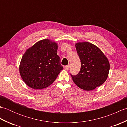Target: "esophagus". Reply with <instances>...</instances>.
Returning a JSON list of instances; mask_svg holds the SVG:
<instances>
[{"mask_svg": "<svg viewBox=\"0 0 127 127\" xmlns=\"http://www.w3.org/2000/svg\"><path fill=\"white\" fill-rule=\"evenodd\" d=\"M64 69H65L66 70H69V69H70V65H68L65 66H64Z\"/></svg>", "mask_w": 127, "mask_h": 127, "instance_id": "obj_1", "label": "esophagus"}]
</instances>
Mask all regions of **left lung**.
Masks as SVG:
<instances>
[{"label": "left lung", "mask_w": 127, "mask_h": 127, "mask_svg": "<svg viewBox=\"0 0 127 127\" xmlns=\"http://www.w3.org/2000/svg\"><path fill=\"white\" fill-rule=\"evenodd\" d=\"M75 46L81 61V69L76 75L70 74L72 80L82 90H93L103 84L108 77V59L98 47L90 42H79Z\"/></svg>", "instance_id": "left-lung-1"}]
</instances>
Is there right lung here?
Segmentation results:
<instances>
[{
  "label": "right lung",
  "mask_w": 127,
  "mask_h": 127,
  "mask_svg": "<svg viewBox=\"0 0 127 127\" xmlns=\"http://www.w3.org/2000/svg\"><path fill=\"white\" fill-rule=\"evenodd\" d=\"M57 48L56 42L44 39L26 51L19 69L21 76L27 85L40 90L55 81L63 69L57 53Z\"/></svg>",
  "instance_id": "right-lung-1"
}]
</instances>
